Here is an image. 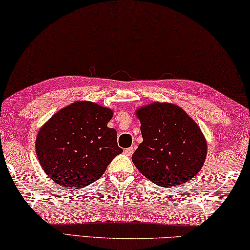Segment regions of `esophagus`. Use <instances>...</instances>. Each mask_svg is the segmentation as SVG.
Returning a JSON list of instances; mask_svg holds the SVG:
<instances>
[{"mask_svg": "<svg viewBox=\"0 0 250 250\" xmlns=\"http://www.w3.org/2000/svg\"><path fill=\"white\" fill-rule=\"evenodd\" d=\"M133 152H134V148H133L132 146L125 149V154L126 156H131V155H132V154H133Z\"/></svg>", "mask_w": 250, "mask_h": 250, "instance_id": "obj_1", "label": "esophagus"}]
</instances>
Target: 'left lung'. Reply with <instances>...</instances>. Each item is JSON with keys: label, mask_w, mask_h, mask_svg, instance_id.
I'll return each mask as SVG.
<instances>
[{"label": "left lung", "mask_w": 250, "mask_h": 250, "mask_svg": "<svg viewBox=\"0 0 250 250\" xmlns=\"http://www.w3.org/2000/svg\"><path fill=\"white\" fill-rule=\"evenodd\" d=\"M143 142L132 162L142 175L160 187L187 183L202 168L207 142L200 128L181 108L154 103L140 108Z\"/></svg>", "instance_id": "left-lung-1"}]
</instances>
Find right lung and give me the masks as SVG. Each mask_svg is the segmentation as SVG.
<instances>
[{
  "mask_svg": "<svg viewBox=\"0 0 250 250\" xmlns=\"http://www.w3.org/2000/svg\"><path fill=\"white\" fill-rule=\"evenodd\" d=\"M112 111L89 102H79L51 117L38 132L36 153L54 183L81 189L101 178L122 148L117 132L108 128Z\"/></svg>",
  "mask_w": 250,
  "mask_h": 250,
  "instance_id": "add662e5",
  "label": "right lung"
}]
</instances>
